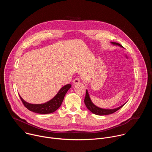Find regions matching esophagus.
I'll list each match as a JSON object with an SVG mask.
<instances>
[{
  "label": "esophagus",
  "mask_w": 152,
  "mask_h": 152,
  "mask_svg": "<svg viewBox=\"0 0 152 152\" xmlns=\"http://www.w3.org/2000/svg\"><path fill=\"white\" fill-rule=\"evenodd\" d=\"M80 79H79V78H76V79H75L74 80H73V84H77V83H80Z\"/></svg>",
  "instance_id": "34e87169"
}]
</instances>
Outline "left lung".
<instances>
[{"mask_svg": "<svg viewBox=\"0 0 152 152\" xmlns=\"http://www.w3.org/2000/svg\"><path fill=\"white\" fill-rule=\"evenodd\" d=\"M111 43L113 45L118 46L122 48H124L120 44H119V43H117L115 42H111ZM84 102L88 110H90L92 113H93L96 115H106L113 114L114 113H115V112L117 111L118 110H120V108L122 107L126 103V102L121 106H120L117 108H114V109H104V108L99 107L97 106L96 105H95L93 103V102L91 101V100L90 99V95L88 94V91L87 90H86V95H85Z\"/></svg>", "mask_w": 152, "mask_h": 152, "instance_id": "left-lung-1", "label": "left lung"}]
</instances>
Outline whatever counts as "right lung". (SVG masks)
Returning a JSON list of instances; mask_svg holds the SVG:
<instances>
[{"label": "right lung", "mask_w": 152, "mask_h": 152, "mask_svg": "<svg viewBox=\"0 0 152 152\" xmlns=\"http://www.w3.org/2000/svg\"><path fill=\"white\" fill-rule=\"evenodd\" d=\"M71 86L72 85L70 84H67L62 86L53 99L46 103L41 104L29 103L24 100L20 95L19 96L25 106L29 111L41 114H50L56 111L60 107L65 95H66L68 90L71 88Z\"/></svg>", "instance_id": "right-lung-1"}]
</instances>
